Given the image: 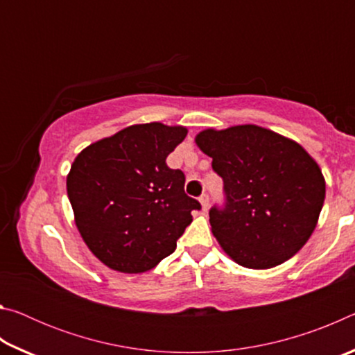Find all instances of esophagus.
I'll return each instance as SVG.
<instances>
[{
    "instance_id": "obj_1",
    "label": "esophagus",
    "mask_w": 355,
    "mask_h": 355,
    "mask_svg": "<svg viewBox=\"0 0 355 355\" xmlns=\"http://www.w3.org/2000/svg\"><path fill=\"white\" fill-rule=\"evenodd\" d=\"M199 200H200V205H202L203 211H207L208 207H209V197H208V194H202Z\"/></svg>"
}]
</instances>
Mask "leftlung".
Listing matches in <instances>:
<instances>
[{
  "mask_svg": "<svg viewBox=\"0 0 355 355\" xmlns=\"http://www.w3.org/2000/svg\"><path fill=\"white\" fill-rule=\"evenodd\" d=\"M196 144L224 180L225 205L209 209L213 235L249 269L279 266L309 241L326 182L302 146L258 125L203 130Z\"/></svg>",
  "mask_w": 355,
  "mask_h": 355,
  "instance_id": "8db88e82",
  "label": "left lung"
}]
</instances>
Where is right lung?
<instances>
[{"label":"right lung","mask_w":355,"mask_h":355,"mask_svg":"<svg viewBox=\"0 0 355 355\" xmlns=\"http://www.w3.org/2000/svg\"><path fill=\"white\" fill-rule=\"evenodd\" d=\"M184 127L131 125L91 144L67 175L75 224L92 254L114 271L153 269L177 248L200 203L184 194V173L166 164Z\"/></svg>","instance_id":"1"}]
</instances>
